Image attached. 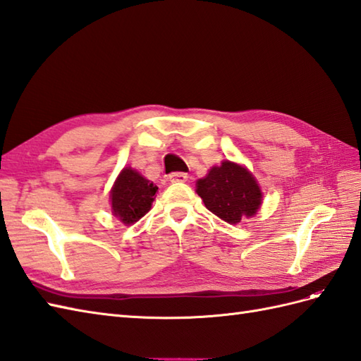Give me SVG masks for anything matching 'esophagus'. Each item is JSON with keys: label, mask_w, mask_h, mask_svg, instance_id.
I'll list each match as a JSON object with an SVG mask.
<instances>
[{"label": "esophagus", "mask_w": 361, "mask_h": 361, "mask_svg": "<svg viewBox=\"0 0 361 361\" xmlns=\"http://www.w3.org/2000/svg\"><path fill=\"white\" fill-rule=\"evenodd\" d=\"M188 179V174L187 173H182V171H174L169 176V180L176 183V182H185Z\"/></svg>", "instance_id": "1"}]
</instances>
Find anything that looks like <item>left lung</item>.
Wrapping results in <instances>:
<instances>
[{
    "instance_id": "1",
    "label": "left lung",
    "mask_w": 361,
    "mask_h": 361,
    "mask_svg": "<svg viewBox=\"0 0 361 361\" xmlns=\"http://www.w3.org/2000/svg\"><path fill=\"white\" fill-rule=\"evenodd\" d=\"M196 187L211 213L233 225L256 214L262 204V191L252 174L230 161L213 166Z\"/></svg>"
}]
</instances>
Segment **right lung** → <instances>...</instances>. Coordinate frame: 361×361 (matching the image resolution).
Returning <instances> with one entry per match:
<instances>
[{
  "instance_id": "obj_1",
  "label": "right lung",
  "mask_w": 361,
  "mask_h": 361,
  "mask_svg": "<svg viewBox=\"0 0 361 361\" xmlns=\"http://www.w3.org/2000/svg\"><path fill=\"white\" fill-rule=\"evenodd\" d=\"M157 187L137 171L124 169L111 190V208L122 224L131 225L145 216L152 208Z\"/></svg>"
}]
</instances>
